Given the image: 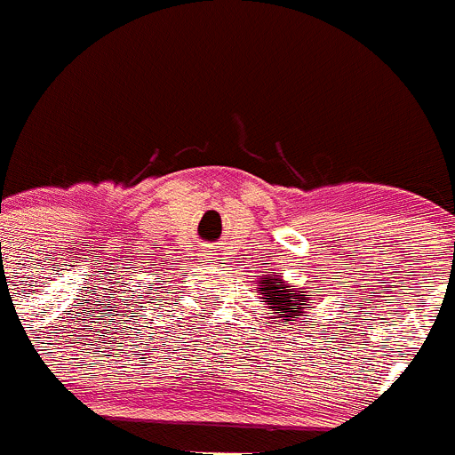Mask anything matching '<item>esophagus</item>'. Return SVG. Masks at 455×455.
<instances>
[{
	"label": "esophagus",
	"instance_id": "obj_1",
	"mask_svg": "<svg viewBox=\"0 0 455 455\" xmlns=\"http://www.w3.org/2000/svg\"><path fill=\"white\" fill-rule=\"evenodd\" d=\"M204 256H206L208 260H211V258H213V253H204Z\"/></svg>",
	"mask_w": 455,
	"mask_h": 455
}]
</instances>
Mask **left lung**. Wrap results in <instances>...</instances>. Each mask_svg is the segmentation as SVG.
I'll return each instance as SVG.
<instances>
[{"instance_id":"1","label":"left lung","mask_w":455,"mask_h":455,"mask_svg":"<svg viewBox=\"0 0 455 455\" xmlns=\"http://www.w3.org/2000/svg\"><path fill=\"white\" fill-rule=\"evenodd\" d=\"M258 294H262V303L271 309V314H278L280 323L296 321L303 312V305H307L309 296L305 291L290 290L287 283L280 278H262L258 283Z\"/></svg>"}]
</instances>
